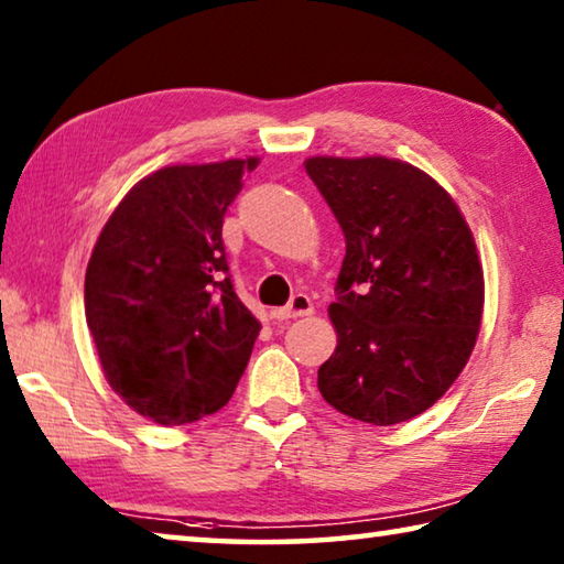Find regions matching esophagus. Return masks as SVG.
I'll list each match as a JSON object with an SVG mask.
<instances>
[{
  "label": "esophagus",
  "mask_w": 564,
  "mask_h": 564,
  "mask_svg": "<svg viewBox=\"0 0 564 564\" xmlns=\"http://www.w3.org/2000/svg\"><path fill=\"white\" fill-rule=\"evenodd\" d=\"M312 312H314V304L307 294H294L288 307L274 310L272 314L276 319H297V317H310Z\"/></svg>",
  "instance_id": "esophagus-1"
}]
</instances>
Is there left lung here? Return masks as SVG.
Listing matches in <instances>:
<instances>
[{
	"mask_svg": "<svg viewBox=\"0 0 564 564\" xmlns=\"http://www.w3.org/2000/svg\"><path fill=\"white\" fill-rule=\"evenodd\" d=\"M307 175L347 240L322 364L324 401L393 426L431 409L478 341L486 280L470 227L438 181L399 158L312 155Z\"/></svg>",
	"mask_w": 564,
	"mask_h": 564,
	"instance_id": "left-lung-1",
	"label": "left lung"
}]
</instances>
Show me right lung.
I'll use <instances>...</instances> for the list:
<instances>
[{
    "instance_id": "obj_1",
    "label": "right lung",
    "mask_w": 564,
    "mask_h": 564,
    "mask_svg": "<svg viewBox=\"0 0 564 564\" xmlns=\"http://www.w3.org/2000/svg\"><path fill=\"white\" fill-rule=\"evenodd\" d=\"M257 165L250 155L153 171L94 245L84 307L104 377L161 426L220 411L262 329L225 276L223 245L227 205Z\"/></svg>"
}]
</instances>
